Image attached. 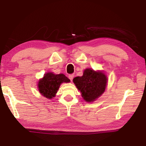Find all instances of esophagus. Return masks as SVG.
I'll use <instances>...</instances> for the list:
<instances>
[{
  "label": "esophagus",
  "mask_w": 146,
  "mask_h": 146,
  "mask_svg": "<svg viewBox=\"0 0 146 146\" xmlns=\"http://www.w3.org/2000/svg\"><path fill=\"white\" fill-rule=\"evenodd\" d=\"M68 78L70 79V80L71 81V82H72V80H73V78H74V75L73 74H71V75H70L68 76Z\"/></svg>",
  "instance_id": "1"
}]
</instances>
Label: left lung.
Instances as JSON below:
<instances>
[{
    "instance_id": "left-lung-1",
    "label": "left lung",
    "mask_w": 146,
    "mask_h": 146,
    "mask_svg": "<svg viewBox=\"0 0 146 146\" xmlns=\"http://www.w3.org/2000/svg\"><path fill=\"white\" fill-rule=\"evenodd\" d=\"M73 82L86 102L95 101L104 92L108 78L102 71L86 69L82 76L73 78Z\"/></svg>"
}]
</instances>
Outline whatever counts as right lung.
<instances>
[{
	"mask_svg": "<svg viewBox=\"0 0 146 146\" xmlns=\"http://www.w3.org/2000/svg\"><path fill=\"white\" fill-rule=\"evenodd\" d=\"M70 82V79L64 74L55 75L53 73L48 72L38 81V91L44 97L51 99L53 97H55L62 83Z\"/></svg>",
	"mask_w": 146,
	"mask_h": 146,
	"instance_id": "1",
	"label": "right lung"
}]
</instances>
